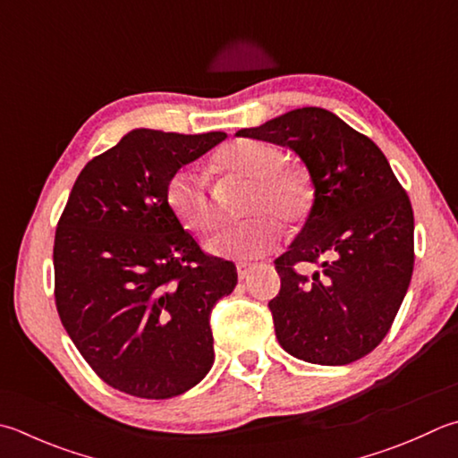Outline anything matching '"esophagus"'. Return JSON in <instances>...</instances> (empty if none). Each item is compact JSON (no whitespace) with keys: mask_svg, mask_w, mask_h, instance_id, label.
Instances as JSON below:
<instances>
[{"mask_svg":"<svg viewBox=\"0 0 458 458\" xmlns=\"http://www.w3.org/2000/svg\"><path fill=\"white\" fill-rule=\"evenodd\" d=\"M253 269V265L251 263H237V275H239V279H245L247 275H249V271Z\"/></svg>","mask_w":458,"mask_h":458,"instance_id":"esophagus-1","label":"esophagus"}]
</instances>
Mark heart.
<instances>
[{"label": "heart", "mask_w": 458, "mask_h": 458, "mask_svg": "<svg viewBox=\"0 0 458 458\" xmlns=\"http://www.w3.org/2000/svg\"><path fill=\"white\" fill-rule=\"evenodd\" d=\"M283 153L275 145L241 140L215 157L223 174L251 181L243 213L251 217L217 233L207 249L219 257H257L279 241V221L299 223L310 205V187L299 171L281 165ZM165 203L174 217L193 233H209L217 225V211L203 177L191 167H179L165 183Z\"/></svg>", "instance_id": "obj_1"}]
</instances>
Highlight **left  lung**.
I'll return each mask as SVG.
<instances>
[{
  "label": "left lung",
  "instance_id": "8db88e82",
  "mask_svg": "<svg viewBox=\"0 0 458 458\" xmlns=\"http://www.w3.org/2000/svg\"><path fill=\"white\" fill-rule=\"evenodd\" d=\"M237 137L284 145L313 183V205L275 259L269 301L279 344L315 365H349L385 339L407 295L415 219L407 193L377 145L323 107H301ZM318 264L309 280L295 264Z\"/></svg>",
  "mask_w": 458,
  "mask_h": 458
}]
</instances>
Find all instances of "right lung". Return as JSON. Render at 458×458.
I'll return each mask as SVG.
<instances>
[{"mask_svg": "<svg viewBox=\"0 0 458 458\" xmlns=\"http://www.w3.org/2000/svg\"><path fill=\"white\" fill-rule=\"evenodd\" d=\"M225 137L133 129L69 193L54 245L57 313L117 391L171 399L213 367L209 315L235 289L237 269L201 251L169 211L165 183Z\"/></svg>", "mask_w": 458, "mask_h": 458, "instance_id": "right-lung-1", "label": "right lung"}]
</instances>
